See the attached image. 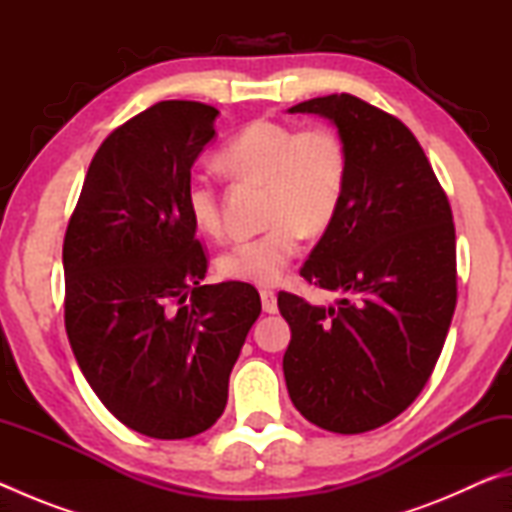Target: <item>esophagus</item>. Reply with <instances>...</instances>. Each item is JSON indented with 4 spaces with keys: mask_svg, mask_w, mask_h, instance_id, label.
<instances>
[{
    "mask_svg": "<svg viewBox=\"0 0 512 512\" xmlns=\"http://www.w3.org/2000/svg\"><path fill=\"white\" fill-rule=\"evenodd\" d=\"M259 296H262V307H264L266 314H275V311H277V296H275V291L262 289V291H259Z\"/></svg>",
    "mask_w": 512,
    "mask_h": 512,
    "instance_id": "obj_1",
    "label": "esophagus"
}]
</instances>
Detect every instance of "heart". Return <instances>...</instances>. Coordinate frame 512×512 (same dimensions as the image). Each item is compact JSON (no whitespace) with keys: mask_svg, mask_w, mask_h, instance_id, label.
Returning a JSON list of instances; mask_svg holds the SVG:
<instances>
[{"mask_svg":"<svg viewBox=\"0 0 512 512\" xmlns=\"http://www.w3.org/2000/svg\"><path fill=\"white\" fill-rule=\"evenodd\" d=\"M232 178L268 187L262 235L241 239L219 257V273L237 282L268 287L287 273L300 253L302 235H320L339 212L348 183V151L332 128H296L273 119H253L219 151ZM194 228L207 237L221 232V203L212 180L196 176L185 194Z\"/></svg>","mask_w":512,"mask_h":512,"instance_id":"obj_1","label":"heart"}]
</instances>
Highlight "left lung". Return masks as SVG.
I'll use <instances>...</instances> for the list:
<instances>
[{"label": "left lung", "instance_id": "8db88e82", "mask_svg": "<svg viewBox=\"0 0 512 512\" xmlns=\"http://www.w3.org/2000/svg\"><path fill=\"white\" fill-rule=\"evenodd\" d=\"M289 112L332 121L350 169L339 212L300 268L339 300L323 307L277 296L291 327L284 379L293 406L316 427L363 433L409 409L445 345L456 307L452 207L397 117L352 94Z\"/></svg>", "mask_w": 512, "mask_h": 512}]
</instances>
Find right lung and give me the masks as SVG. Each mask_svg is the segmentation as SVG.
<instances>
[{"label":"right lung","instance_id":"add662e5","mask_svg":"<svg viewBox=\"0 0 512 512\" xmlns=\"http://www.w3.org/2000/svg\"><path fill=\"white\" fill-rule=\"evenodd\" d=\"M216 115L160 101L115 128L65 232V329L79 368L119 422L160 440L221 418L262 311L250 284H201L207 257L185 194Z\"/></svg>","mask_w":512,"mask_h":512}]
</instances>
